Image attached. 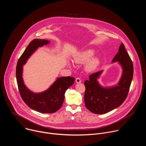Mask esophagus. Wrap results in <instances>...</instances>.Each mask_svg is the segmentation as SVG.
I'll use <instances>...</instances> for the list:
<instances>
[{
	"label": "esophagus",
	"mask_w": 146,
	"mask_h": 146,
	"mask_svg": "<svg viewBox=\"0 0 146 146\" xmlns=\"http://www.w3.org/2000/svg\"><path fill=\"white\" fill-rule=\"evenodd\" d=\"M81 81L80 78L78 77V78H76V82L77 83V84H79V83H81Z\"/></svg>",
	"instance_id": "34e87169"
}]
</instances>
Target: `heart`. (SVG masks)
Segmentation results:
<instances>
[{
    "instance_id": "b5f03b06",
    "label": "heart",
    "mask_w": 146,
    "mask_h": 146,
    "mask_svg": "<svg viewBox=\"0 0 146 146\" xmlns=\"http://www.w3.org/2000/svg\"><path fill=\"white\" fill-rule=\"evenodd\" d=\"M95 53L94 49H86L77 53L73 56V61L77 64L85 65V70L88 72H92L95 70L100 64V59L97 56H94ZM69 66H71L70 63L68 64Z\"/></svg>"
}]
</instances>
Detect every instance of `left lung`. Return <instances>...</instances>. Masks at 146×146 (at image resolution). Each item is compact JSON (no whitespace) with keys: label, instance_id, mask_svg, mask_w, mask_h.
<instances>
[{"label":"left lung","instance_id":"1","mask_svg":"<svg viewBox=\"0 0 146 146\" xmlns=\"http://www.w3.org/2000/svg\"><path fill=\"white\" fill-rule=\"evenodd\" d=\"M118 62L122 74L118 83L110 87H104L98 81L103 70L89 76L84 82L85 105L91 112L103 114L118 108L127 97L133 75V65L123 43L111 63Z\"/></svg>","mask_w":146,"mask_h":146}]
</instances>
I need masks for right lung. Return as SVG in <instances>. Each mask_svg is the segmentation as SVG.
<instances>
[{
    "label": "right lung",
    "mask_w": 146,
    "mask_h": 146,
    "mask_svg": "<svg viewBox=\"0 0 146 146\" xmlns=\"http://www.w3.org/2000/svg\"><path fill=\"white\" fill-rule=\"evenodd\" d=\"M50 43V41L46 39L33 40L18 59L16 67V78L21 96L31 109L42 113H53L61 108L65 92L73 84L75 80L69 76L57 77L48 89L38 93L31 91L25 86L23 77V66L39 47Z\"/></svg>",
    "instance_id": "obj_1"
}]
</instances>
